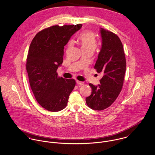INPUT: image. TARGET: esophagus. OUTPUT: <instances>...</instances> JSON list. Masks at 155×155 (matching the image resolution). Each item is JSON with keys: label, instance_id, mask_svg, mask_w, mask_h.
<instances>
[{"label": "esophagus", "instance_id": "esophagus-1", "mask_svg": "<svg viewBox=\"0 0 155 155\" xmlns=\"http://www.w3.org/2000/svg\"><path fill=\"white\" fill-rule=\"evenodd\" d=\"M76 83L79 85H84V82H81V81H76Z\"/></svg>", "mask_w": 155, "mask_h": 155}]
</instances>
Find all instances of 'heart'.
<instances>
[{
    "instance_id": "heart-1",
    "label": "heart",
    "mask_w": 155,
    "mask_h": 155,
    "mask_svg": "<svg viewBox=\"0 0 155 155\" xmlns=\"http://www.w3.org/2000/svg\"><path fill=\"white\" fill-rule=\"evenodd\" d=\"M79 41L83 51H94L97 44V38L95 34L90 31H85L82 32L79 35ZM71 45L72 42L70 41L67 45V48L69 49Z\"/></svg>"
}]
</instances>
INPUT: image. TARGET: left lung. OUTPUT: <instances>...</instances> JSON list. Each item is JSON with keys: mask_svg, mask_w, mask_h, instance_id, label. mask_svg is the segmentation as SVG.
Listing matches in <instances>:
<instances>
[{"mask_svg": "<svg viewBox=\"0 0 155 155\" xmlns=\"http://www.w3.org/2000/svg\"><path fill=\"white\" fill-rule=\"evenodd\" d=\"M100 33L102 45L94 68L103 76L98 86L89 84L92 92L86 98L88 106L95 110L106 109L114 103L122 88L126 71L125 55L119 37L103 28Z\"/></svg>", "mask_w": 155, "mask_h": 155, "instance_id": "obj_1", "label": "left lung"}]
</instances>
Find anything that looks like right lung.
I'll return each mask as SVG.
<instances>
[{
	"label": "right lung",
	"instance_id": "add662e5",
	"mask_svg": "<svg viewBox=\"0 0 155 155\" xmlns=\"http://www.w3.org/2000/svg\"><path fill=\"white\" fill-rule=\"evenodd\" d=\"M82 26H51L37 33L30 45L26 69L30 87L37 101L47 110L64 109L75 87V80L58 77L57 70L63 63L64 46Z\"/></svg>",
	"mask_w": 155,
	"mask_h": 155
}]
</instances>
